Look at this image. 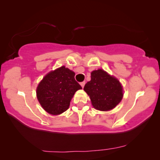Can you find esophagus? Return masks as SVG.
Returning a JSON list of instances; mask_svg holds the SVG:
<instances>
[{"label":"esophagus","mask_w":160,"mask_h":160,"mask_svg":"<svg viewBox=\"0 0 160 160\" xmlns=\"http://www.w3.org/2000/svg\"><path fill=\"white\" fill-rule=\"evenodd\" d=\"M80 85H81V87L83 88V87H84L85 84V82H81L80 83Z\"/></svg>","instance_id":"esophagus-1"}]
</instances>
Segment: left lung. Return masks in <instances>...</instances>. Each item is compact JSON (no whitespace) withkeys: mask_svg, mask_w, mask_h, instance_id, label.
<instances>
[{"mask_svg":"<svg viewBox=\"0 0 160 160\" xmlns=\"http://www.w3.org/2000/svg\"><path fill=\"white\" fill-rule=\"evenodd\" d=\"M83 90L94 109L108 112L115 108L123 98V88L118 78L102 69L93 70Z\"/></svg>","mask_w":160,"mask_h":160,"instance_id":"left-lung-1","label":"left lung"}]
</instances>
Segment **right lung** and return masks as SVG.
I'll use <instances>...</instances> for the list:
<instances>
[{
	"label": "right lung",
	"instance_id": "right-lung-1",
	"mask_svg": "<svg viewBox=\"0 0 160 160\" xmlns=\"http://www.w3.org/2000/svg\"><path fill=\"white\" fill-rule=\"evenodd\" d=\"M75 73L62 66L49 72L38 83L36 96L48 114L58 115L69 109L76 91L82 89L75 79Z\"/></svg>",
	"mask_w": 160,
	"mask_h": 160
}]
</instances>
